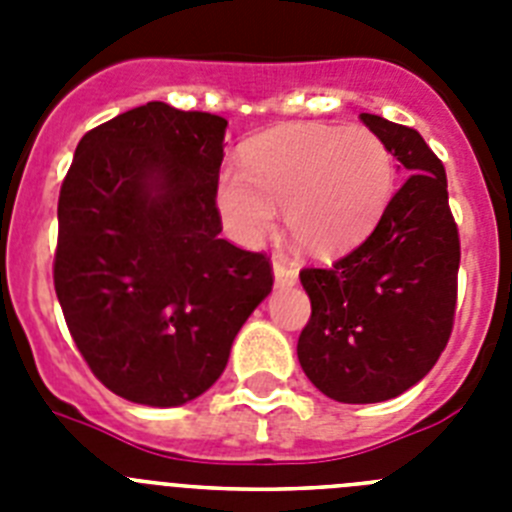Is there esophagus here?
<instances>
[{"label": "esophagus", "instance_id": "34e87169", "mask_svg": "<svg viewBox=\"0 0 512 512\" xmlns=\"http://www.w3.org/2000/svg\"><path fill=\"white\" fill-rule=\"evenodd\" d=\"M297 282V269L284 259L274 261V284L277 287H292Z\"/></svg>", "mask_w": 512, "mask_h": 512}]
</instances>
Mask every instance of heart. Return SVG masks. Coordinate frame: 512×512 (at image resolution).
Returning a JSON list of instances; mask_svg holds the SVG:
<instances>
[{
  "label": "heart",
  "mask_w": 512,
  "mask_h": 512,
  "mask_svg": "<svg viewBox=\"0 0 512 512\" xmlns=\"http://www.w3.org/2000/svg\"><path fill=\"white\" fill-rule=\"evenodd\" d=\"M395 192V158L369 128L292 125L253 138L243 169L225 166L215 200L235 241L253 246L284 207L289 241L336 259L377 228Z\"/></svg>",
  "instance_id": "1"
}]
</instances>
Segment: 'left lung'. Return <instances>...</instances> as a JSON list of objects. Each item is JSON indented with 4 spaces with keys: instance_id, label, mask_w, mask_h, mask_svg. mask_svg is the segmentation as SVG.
<instances>
[{
    "instance_id": "1",
    "label": "left lung",
    "mask_w": 512,
    "mask_h": 512,
    "mask_svg": "<svg viewBox=\"0 0 512 512\" xmlns=\"http://www.w3.org/2000/svg\"><path fill=\"white\" fill-rule=\"evenodd\" d=\"M410 171L359 248L330 269H302L310 323L297 341L302 372L330 400L369 405L431 372L454 325L459 230L446 171L418 130L361 115Z\"/></svg>"
}]
</instances>
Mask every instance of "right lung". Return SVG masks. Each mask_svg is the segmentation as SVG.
I'll use <instances>...</instances> for the list:
<instances>
[{
    "label": "right lung",
    "instance_id": "obj_1",
    "mask_svg": "<svg viewBox=\"0 0 512 512\" xmlns=\"http://www.w3.org/2000/svg\"><path fill=\"white\" fill-rule=\"evenodd\" d=\"M228 120L148 102L89 130L58 197L53 284L94 377L138 405L207 392L271 266L220 238Z\"/></svg>",
    "mask_w": 512,
    "mask_h": 512
}]
</instances>
